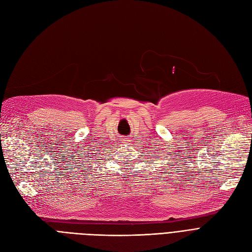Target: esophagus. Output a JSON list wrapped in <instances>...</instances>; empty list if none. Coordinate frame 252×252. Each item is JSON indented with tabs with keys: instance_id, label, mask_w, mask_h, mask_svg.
I'll list each match as a JSON object with an SVG mask.
<instances>
[{
	"instance_id": "esophagus-1",
	"label": "esophagus",
	"mask_w": 252,
	"mask_h": 252,
	"mask_svg": "<svg viewBox=\"0 0 252 252\" xmlns=\"http://www.w3.org/2000/svg\"><path fill=\"white\" fill-rule=\"evenodd\" d=\"M120 141H121L120 143H122L123 145H129V142H130L127 138H122Z\"/></svg>"
}]
</instances>
